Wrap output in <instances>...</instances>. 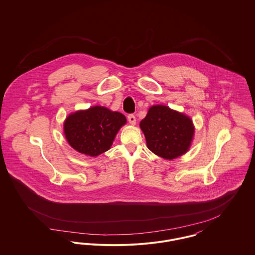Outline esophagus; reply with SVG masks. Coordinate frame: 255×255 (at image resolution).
<instances>
[{
    "instance_id": "esophagus-1",
    "label": "esophagus",
    "mask_w": 255,
    "mask_h": 255,
    "mask_svg": "<svg viewBox=\"0 0 255 255\" xmlns=\"http://www.w3.org/2000/svg\"><path fill=\"white\" fill-rule=\"evenodd\" d=\"M128 122H130V124H132V125H134L135 124V117L133 116V115H129L128 117Z\"/></svg>"
}]
</instances>
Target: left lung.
<instances>
[{
	"label": "left lung",
	"mask_w": 255,
	"mask_h": 255,
	"mask_svg": "<svg viewBox=\"0 0 255 255\" xmlns=\"http://www.w3.org/2000/svg\"><path fill=\"white\" fill-rule=\"evenodd\" d=\"M139 125L148 149L166 159L186 153L194 133L188 117L162 105L151 107Z\"/></svg>",
	"instance_id": "8db88e82"
}]
</instances>
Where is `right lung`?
Returning a JSON list of instances; mask_svg holds the SVG:
<instances>
[{
  "mask_svg": "<svg viewBox=\"0 0 255 255\" xmlns=\"http://www.w3.org/2000/svg\"><path fill=\"white\" fill-rule=\"evenodd\" d=\"M126 118L119 112L96 106L69 116L64 124L65 135L76 151L96 157L109 150Z\"/></svg>",
  "mask_w": 255,
  "mask_h": 255,
  "instance_id": "right-lung-1",
  "label": "right lung"
}]
</instances>
